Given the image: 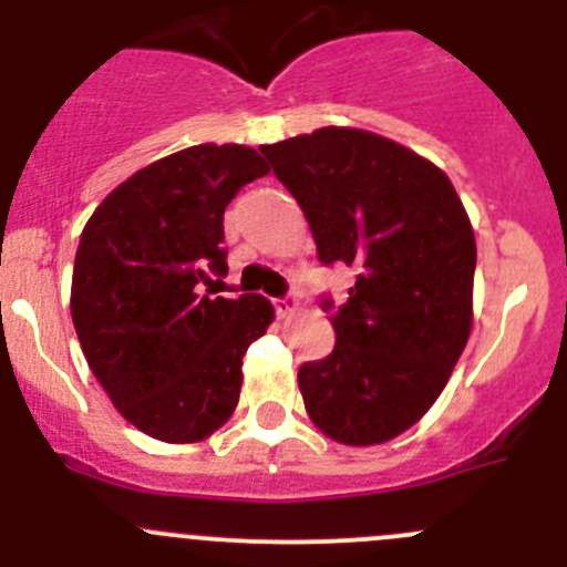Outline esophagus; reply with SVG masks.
Segmentation results:
<instances>
[{
    "mask_svg": "<svg viewBox=\"0 0 567 567\" xmlns=\"http://www.w3.org/2000/svg\"><path fill=\"white\" fill-rule=\"evenodd\" d=\"M274 308H277V316H279V319L288 321V319H293L296 310H299V301H296L293 296H285V299H277V301H274Z\"/></svg>",
    "mask_w": 567,
    "mask_h": 567,
    "instance_id": "obj_1",
    "label": "esophagus"
}]
</instances>
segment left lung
I'll return each mask as SVG.
<instances>
[{
  "instance_id": "obj_1",
  "label": "left lung",
  "mask_w": 567,
  "mask_h": 567,
  "mask_svg": "<svg viewBox=\"0 0 567 567\" xmlns=\"http://www.w3.org/2000/svg\"><path fill=\"white\" fill-rule=\"evenodd\" d=\"M321 262L355 266L336 349L299 369L313 425L369 447L427 414L473 330L475 235L447 173L394 140L327 125L259 145Z\"/></svg>"
}]
</instances>
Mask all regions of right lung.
Masks as SVG:
<instances>
[{
	"label": "right lung",
	"instance_id": "1",
	"mask_svg": "<svg viewBox=\"0 0 567 567\" xmlns=\"http://www.w3.org/2000/svg\"><path fill=\"white\" fill-rule=\"evenodd\" d=\"M268 164L248 145L184 147L111 189L81 235L72 321L114 409L147 436L204 442L226 425L248 343L266 336V296L204 293L226 274L224 212Z\"/></svg>",
	"mask_w": 567,
	"mask_h": 567
}]
</instances>
